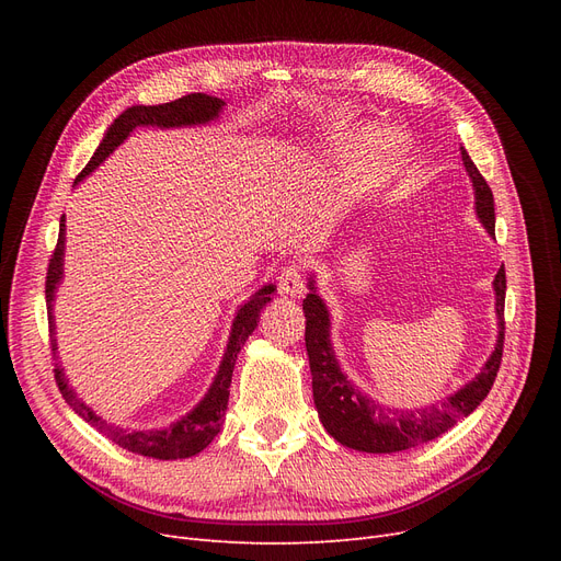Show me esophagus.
<instances>
[{
  "label": "esophagus",
  "mask_w": 561,
  "mask_h": 561,
  "mask_svg": "<svg viewBox=\"0 0 561 561\" xmlns=\"http://www.w3.org/2000/svg\"><path fill=\"white\" fill-rule=\"evenodd\" d=\"M279 293L288 298H300L305 293V277L300 263H288L279 275Z\"/></svg>",
  "instance_id": "esophagus-1"
}]
</instances>
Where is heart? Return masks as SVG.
Here are the masks:
<instances>
[{"instance_id":"1","label":"heart","mask_w":561,"mask_h":561,"mask_svg":"<svg viewBox=\"0 0 561 561\" xmlns=\"http://www.w3.org/2000/svg\"><path fill=\"white\" fill-rule=\"evenodd\" d=\"M373 134H368V131H364L359 138H355V140H359V142H366V140H373L370 138ZM385 154L389 157V159H400L402 157V152H404V147H407V142H404V138L402 136H398V134H389L385 140Z\"/></svg>"}]
</instances>
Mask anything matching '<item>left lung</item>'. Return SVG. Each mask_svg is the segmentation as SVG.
<instances>
[{"instance_id": "obj_1", "label": "left lung", "mask_w": 561, "mask_h": 561, "mask_svg": "<svg viewBox=\"0 0 561 561\" xmlns=\"http://www.w3.org/2000/svg\"><path fill=\"white\" fill-rule=\"evenodd\" d=\"M461 161L466 172L473 182L476 191V211L484 229L493 236L495 231V209L493 193L486 184L476 163L470 161L468 152L461 147ZM495 290V313H497V341L491 357L486 359L480 375L468 381L448 400L416 411L391 409L375 402L366 393H362L341 370L332 341H330V311L325 302L316 293L313 279H309V293L302 302L307 330L305 343L309 355V368L313 377V402L322 427H325L341 446H347L359 453H400L416 448L427 440L446 434L457 425L459 419L473 414V409L489 396L495 375L503 362V343H505V290L507 277L505 265L497 271L493 279Z\"/></svg>"}]
</instances>
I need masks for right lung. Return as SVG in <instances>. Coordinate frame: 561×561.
Here are the masks:
<instances>
[{
    "mask_svg": "<svg viewBox=\"0 0 561 561\" xmlns=\"http://www.w3.org/2000/svg\"><path fill=\"white\" fill-rule=\"evenodd\" d=\"M222 106H225V102L220 98H211V95H204V93H191V95H184V98L174 100V102L157 104V106H129L127 111L117 115L113 125L106 129L93 159L88 161L85 168L79 172L75 184H79L85 174H91L136 127L170 129V127L206 125V123L216 121V117L222 111ZM64 252H66V216L61 218V225H58V241H56L54 254L49 259L47 282H45L51 357H56V350H58L56 347V336H54L56 328H54L51 309H54L56 286L61 284V279H64ZM273 293H275V284H265L263 288H259L254 293V296L245 305H241L239 311H236L225 357L220 362L218 375L214 379L209 393H206L202 398V402L193 411H188L186 416H182L180 421L168 425V427L125 430V427H115V425L106 423L83 400L77 398V393L68 387L64 368L56 364L54 366V377H56L58 391L64 393L66 402L75 409V414H79L88 425H93L106 438H111L113 444H117L129 453H136V455H142V457H152V459H186V457H193V455L202 453L206 446H209L214 436L222 427L236 357H239V352L245 345L248 336L254 332L259 316H261V309L271 302Z\"/></svg>",
    "mask_w": 561,
    "mask_h": 561,
    "instance_id": "right-lung-1",
    "label": "right lung"
}]
</instances>
